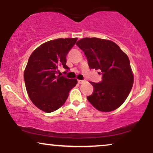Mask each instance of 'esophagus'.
Instances as JSON below:
<instances>
[{
  "label": "esophagus",
  "instance_id": "esophagus-1",
  "mask_svg": "<svg viewBox=\"0 0 153 153\" xmlns=\"http://www.w3.org/2000/svg\"><path fill=\"white\" fill-rule=\"evenodd\" d=\"M78 83L81 84V83H82V82H85V80H78Z\"/></svg>",
  "mask_w": 153,
  "mask_h": 153
}]
</instances>
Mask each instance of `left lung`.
I'll return each instance as SVG.
<instances>
[{
  "instance_id": "left-lung-1",
  "label": "left lung",
  "mask_w": 153,
  "mask_h": 153,
  "mask_svg": "<svg viewBox=\"0 0 153 153\" xmlns=\"http://www.w3.org/2000/svg\"><path fill=\"white\" fill-rule=\"evenodd\" d=\"M76 45L86 56L90 69L101 71L102 80L91 82L94 88L88 101L101 111H111L124 102L132 88L134 76L127 55L117 44L99 38H83Z\"/></svg>"
}]
</instances>
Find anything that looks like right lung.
<instances>
[{
	"instance_id": "1",
	"label": "right lung",
	"mask_w": 153,
	"mask_h": 153,
	"mask_svg": "<svg viewBox=\"0 0 153 153\" xmlns=\"http://www.w3.org/2000/svg\"><path fill=\"white\" fill-rule=\"evenodd\" d=\"M77 38L57 39L42 44L31 53L24 73L27 94L39 109L50 113L65 103L76 79L60 76L59 68L68 71L66 56Z\"/></svg>"
}]
</instances>
